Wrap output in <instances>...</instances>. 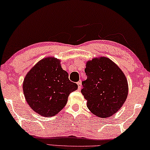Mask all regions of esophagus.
Listing matches in <instances>:
<instances>
[{"instance_id": "esophagus-1", "label": "esophagus", "mask_w": 150, "mask_h": 150, "mask_svg": "<svg viewBox=\"0 0 150 150\" xmlns=\"http://www.w3.org/2000/svg\"><path fill=\"white\" fill-rule=\"evenodd\" d=\"M77 84H78V89H80L82 88V84H81V82H77Z\"/></svg>"}]
</instances>
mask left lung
<instances>
[{
	"label": "left lung",
	"mask_w": 150,
	"mask_h": 150,
	"mask_svg": "<svg viewBox=\"0 0 150 150\" xmlns=\"http://www.w3.org/2000/svg\"><path fill=\"white\" fill-rule=\"evenodd\" d=\"M87 78L81 93L92 113L101 118L112 116L121 109L128 95V83L119 66L106 57L86 62Z\"/></svg>",
	"instance_id": "8db88e82"
}]
</instances>
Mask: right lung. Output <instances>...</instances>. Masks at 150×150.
<instances>
[{"label":"right lung","mask_w":150,"mask_h":150,"mask_svg":"<svg viewBox=\"0 0 150 150\" xmlns=\"http://www.w3.org/2000/svg\"><path fill=\"white\" fill-rule=\"evenodd\" d=\"M78 88L62 68L60 59L45 57L30 70L24 78L25 100L33 111L43 117L57 115L65 107L69 94Z\"/></svg>","instance_id":"add662e5"}]
</instances>
